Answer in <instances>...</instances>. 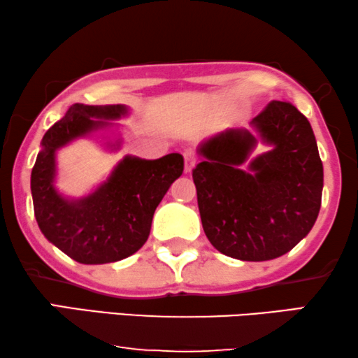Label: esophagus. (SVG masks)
<instances>
[{
    "mask_svg": "<svg viewBox=\"0 0 358 358\" xmlns=\"http://www.w3.org/2000/svg\"><path fill=\"white\" fill-rule=\"evenodd\" d=\"M184 161H185V164H184V173H185V174L192 173L194 166H195V163H197V158H195L194 153H189V151H187V153L184 155Z\"/></svg>",
    "mask_w": 358,
    "mask_h": 358,
    "instance_id": "34e87169",
    "label": "esophagus"
}]
</instances>
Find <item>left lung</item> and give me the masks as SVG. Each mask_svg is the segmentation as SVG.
Masks as SVG:
<instances>
[{
	"instance_id": "1",
	"label": "left lung",
	"mask_w": 358,
	"mask_h": 358,
	"mask_svg": "<svg viewBox=\"0 0 358 358\" xmlns=\"http://www.w3.org/2000/svg\"><path fill=\"white\" fill-rule=\"evenodd\" d=\"M271 148L252 153L259 143ZM192 171L203 231L239 261H271L292 251L321 208L322 163L310 122L295 106L272 101L248 127L199 145Z\"/></svg>"
}]
</instances>
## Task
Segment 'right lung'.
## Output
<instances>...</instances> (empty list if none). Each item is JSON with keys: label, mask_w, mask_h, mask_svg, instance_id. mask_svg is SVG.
Returning a JSON list of instances; mask_svg holds the SVG:
<instances>
[{"label": "right lung", "mask_w": 358, "mask_h": 358, "mask_svg": "<svg viewBox=\"0 0 358 358\" xmlns=\"http://www.w3.org/2000/svg\"><path fill=\"white\" fill-rule=\"evenodd\" d=\"M127 115L129 107L122 104H73L43 135L32 168L31 192L38 228L53 246L80 264L117 262L138 251L150 236L156 207L184 171L179 153L159 159L127 155L85 197L70 199L58 192L57 151L97 131L114 134L119 125L109 120ZM101 136L107 150H120V136Z\"/></svg>", "instance_id": "1"}]
</instances>
